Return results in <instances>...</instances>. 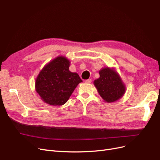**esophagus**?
Here are the masks:
<instances>
[{
    "instance_id": "1",
    "label": "esophagus",
    "mask_w": 160,
    "mask_h": 160,
    "mask_svg": "<svg viewBox=\"0 0 160 160\" xmlns=\"http://www.w3.org/2000/svg\"><path fill=\"white\" fill-rule=\"evenodd\" d=\"M91 81H92V80H91V79H87V80L85 81V83H91Z\"/></svg>"
}]
</instances>
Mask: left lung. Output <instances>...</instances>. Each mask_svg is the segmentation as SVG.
Segmentation results:
<instances>
[{
  "label": "left lung",
  "mask_w": 160,
  "mask_h": 160,
  "mask_svg": "<svg viewBox=\"0 0 160 160\" xmlns=\"http://www.w3.org/2000/svg\"><path fill=\"white\" fill-rule=\"evenodd\" d=\"M99 72L100 77L94 81V85L103 99L111 103L122 98L125 92V86L115 70L105 67Z\"/></svg>",
  "instance_id": "left-lung-1"
}]
</instances>
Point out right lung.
Returning <instances> with one entry per match:
<instances>
[{"label": "right lung", "mask_w": 160, "mask_h": 160, "mask_svg": "<svg viewBox=\"0 0 160 160\" xmlns=\"http://www.w3.org/2000/svg\"><path fill=\"white\" fill-rule=\"evenodd\" d=\"M70 61L59 56L47 64L38 75L35 89L41 99L51 105H64L82 81L69 70Z\"/></svg>", "instance_id": "obj_1"}]
</instances>
